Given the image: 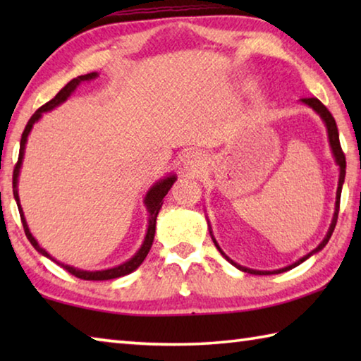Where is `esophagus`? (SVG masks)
Returning a JSON list of instances; mask_svg holds the SVG:
<instances>
[{
	"label": "esophagus",
	"mask_w": 361,
	"mask_h": 361,
	"mask_svg": "<svg viewBox=\"0 0 361 361\" xmlns=\"http://www.w3.org/2000/svg\"><path fill=\"white\" fill-rule=\"evenodd\" d=\"M202 157H200L197 152H189L185 159V167L186 170H191V172H197V170L202 167Z\"/></svg>",
	"instance_id": "1"
}]
</instances>
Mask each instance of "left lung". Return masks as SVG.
Returning a JSON list of instances; mask_svg holds the SVG:
<instances>
[{
    "mask_svg": "<svg viewBox=\"0 0 361 361\" xmlns=\"http://www.w3.org/2000/svg\"><path fill=\"white\" fill-rule=\"evenodd\" d=\"M302 102L305 103V105L312 106V108L315 109V111L322 116V119L325 121L326 129H328L329 145H331V149H333V154H334V157H336V162H338V166L341 167L338 192H336V212H334V216H333V223H331V226H329V231H328L326 237H325V239H323V242L320 243V245L314 250V252H310L309 255H305L304 258H301L299 261H296L295 264H291V266H288V267H283V269H279V271H272V272H269V271H267V272H262V271H253V269H247V267H242V266H239V264H235L234 261H231V259L228 258V256H226V255L221 252V248L218 247V243L215 242V239H213V242H215L216 248L219 250V252H221V255L224 256V258L228 259V261L231 262V264H234L235 267H239L240 271H243V272H248V274H259V276H262V274H280V272L290 271V269L296 267L298 264H301L302 261L307 259L310 255H314V253H317V252H320V250H322L323 247H325L326 243H328L329 237H331L333 231H334V228H336V223H338V213H339V204H341V191H342V183H344V176H345V154H344V151H342V148H341V143H339V132H338V126H336V121H334V118H333V114L328 111V108H326L325 105H323V103H322L319 99H315V97H305V99H302Z\"/></svg>",
    "mask_w": 361,
    "mask_h": 361,
    "instance_id": "1",
    "label": "left lung"
}]
</instances>
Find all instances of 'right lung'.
<instances>
[{
    "label": "right lung",
    "mask_w": 361,
    "mask_h": 361,
    "mask_svg": "<svg viewBox=\"0 0 361 361\" xmlns=\"http://www.w3.org/2000/svg\"><path fill=\"white\" fill-rule=\"evenodd\" d=\"M97 78V73H87V75H82V76H78L75 79H71V81L65 85V87H62L59 90V94L54 97L52 100H49L47 103H44L41 108L36 109V111L33 113L32 118H30V121L27 122L25 129H23V133H22V138H20V149H19V159H17L16 162V167H14V173H12V191H14V197L17 200V207H19V213H20V219H22V224H23V231H25V235L27 239L30 240V243L38 250V252L41 255L47 256V258H51L49 256V253L46 252L44 248H41L38 245V242L35 240V237L32 235V232L28 231V226L25 223V218H23V213H22V209H20V204H19V194H17V176H19V169H20V164H22V157H23V149H25V142H27V137L30 130H32V127L36 121H38L41 118V113L44 111H49V109L56 108L57 105H60V103L65 102L66 99H68L70 94L73 92V90L76 89V85L81 82V81H89V79H94ZM175 176H169V178L166 180H161L159 183H156L154 186H152L149 189L148 195H146L145 199V204L146 207H148V212H149V226H148V234H146L145 237V242L142 248L138 250V253L133 256V258H130L127 262H124V264H121L118 267H113V269H106V271H94V272H89V271H79V269H75V267H70L66 264H62V262H57L59 266H62L65 271H68L71 276H75L78 279L81 280H111V279H118V277H122V276H127V274H130L135 271V269L142 264V262L145 261L146 255H148L149 248L152 245V240H154V232H156V218H157V213L159 210H161L162 207V202H164V197H166V194L169 192V189L172 188V185L175 183Z\"/></svg>",
    "instance_id": "add662e5"
}]
</instances>
